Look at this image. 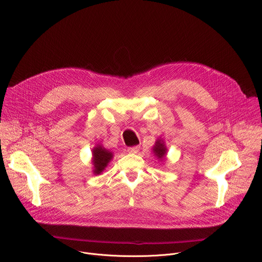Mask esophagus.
<instances>
[{
  "instance_id": "1",
  "label": "esophagus",
  "mask_w": 262,
  "mask_h": 262,
  "mask_svg": "<svg viewBox=\"0 0 262 262\" xmlns=\"http://www.w3.org/2000/svg\"><path fill=\"white\" fill-rule=\"evenodd\" d=\"M139 150H140V146H138V145L127 148V151L130 152V154H137Z\"/></svg>"
}]
</instances>
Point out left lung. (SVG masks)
Returning <instances> with one entry per match:
<instances>
[{
	"label": "left lung",
	"instance_id": "obj_1",
	"mask_svg": "<svg viewBox=\"0 0 262 262\" xmlns=\"http://www.w3.org/2000/svg\"><path fill=\"white\" fill-rule=\"evenodd\" d=\"M154 151H155V155L159 158V159H164L165 156H166V151L167 149L165 147V144L163 142H161V140H159L156 145H155V148H154Z\"/></svg>",
	"mask_w": 262,
	"mask_h": 262
}]
</instances>
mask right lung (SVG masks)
I'll use <instances>...</instances> for the list:
<instances>
[{"mask_svg": "<svg viewBox=\"0 0 262 262\" xmlns=\"http://www.w3.org/2000/svg\"><path fill=\"white\" fill-rule=\"evenodd\" d=\"M93 165L94 174H99L106 167L107 163L113 158V154L101 146H97L93 149Z\"/></svg>", "mask_w": 262, "mask_h": 262, "instance_id": "add662e5", "label": "right lung"}]
</instances>
